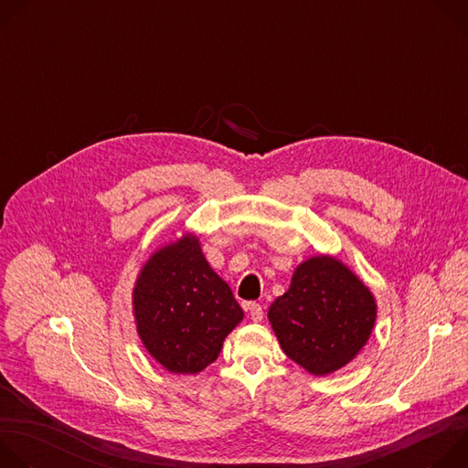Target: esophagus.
<instances>
[{"label":"esophagus","instance_id":"34e87169","mask_svg":"<svg viewBox=\"0 0 468 468\" xmlns=\"http://www.w3.org/2000/svg\"><path fill=\"white\" fill-rule=\"evenodd\" d=\"M248 313H250V316H251L253 322H261L262 316H264L262 305H261V303H255V302H250V303H248Z\"/></svg>","mask_w":468,"mask_h":468}]
</instances>
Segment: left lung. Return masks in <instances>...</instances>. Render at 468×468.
Wrapping results in <instances>:
<instances>
[{
    "label": "left lung",
    "mask_w": 468,
    "mask_h": 468,
    "mask_svg": "<svg viewBox=\"0 0 468 468\" xmlns=\"http://www.w3.org/2000/svg\"><path fill=\"white\" fill-rule=\"evenodd\" d=\"M269 320L283 352L309 374L325 376L348 365L367 345L376 300L368 287L329 255H316L292 274Z\"/></svg>",
    "instance_id": "8db88e82"
}]
</instances>
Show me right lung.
Listing matches in <instances>:
<instances>
[{
    "label": "right lung",
    "mask_w": 468,
    "mask_h": 468,
    "mask_svg": "<svg viewBox=\"0 0 468 468\" xmlns=\"http://www.w3.org/2000/svg\"><path fill=\"white\" fill-rule=\"evenodd\" d=\"M133 313L148 354L174 374H197L211 365L244 316L190 233L157 250L143 266Z\"/></svg>",
    "instance_id": "1"
}]
</instances>
